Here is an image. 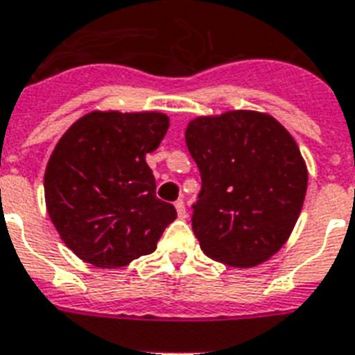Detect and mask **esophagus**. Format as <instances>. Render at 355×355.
I'll return each mask as SVG.
<instances>
[{"instance_id": "34e87169", "label": "esophagus", "mask_w": 355, "mask_h": 355, "mask_svg": "<svg viewBox=\"0 0 355 355\" xmlns=\"http://www.w3.org/2000/svg\"><path fill=\"white\" fill-rule=\"evenodd\" d=\"M174 205H175V211H178V215H180L181 218H185V216H187L185 202H183V200H178V202H175Z\"/></svg>"}]
</instances>
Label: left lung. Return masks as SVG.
I'll use <instances>...</instances> for the list:
<instances>
[{
  "instance_id": "obj_1",
  "label": "left lung",
  "mask_w": 355,
  "mask_h": 355,
  "mask_svg": "<svg viewBox=\"0 0 355 355\" xmlns=\"http://www.w3.org/2000/svg\"><path fill=\"white\" fill-rule=\"evenodd\" d=\"M202 191L192 232L203 254L248 268L282 248L306 198L307 170L282 123L255 111L200 116L185 131Z\"/></svg>"
}]
</instances>
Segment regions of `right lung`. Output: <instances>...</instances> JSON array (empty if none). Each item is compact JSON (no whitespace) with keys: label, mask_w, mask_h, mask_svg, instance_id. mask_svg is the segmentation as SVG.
Here are the masks:
<instances>
[{"label":"right lung","mask_w":355,"mask_h":355,"mask_svg":"<svg viewBox=\"0 0 355 355\" xmlns=\"http://www.w3.org/2000/svg\"><path fill=\"white\" fill-rule=\"evenodd\" d=\"M161 112H90L57 142L44 174L55 230L79 259L118 268L152 254L175 207L146 163L168 129Z\"/></svg>","instance_id":"add662e5"}]
</instances>
